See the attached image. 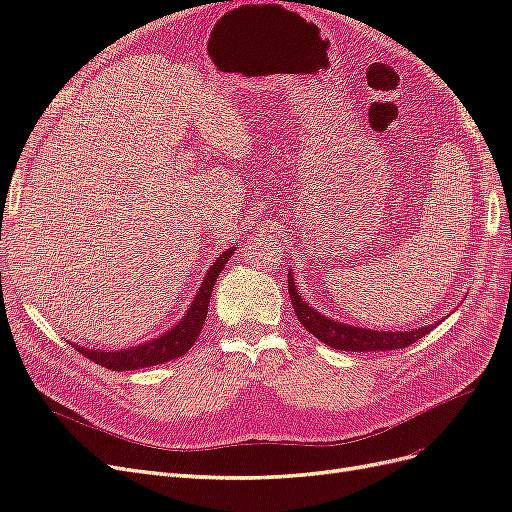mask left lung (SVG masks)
<instances>
[{
	"mask_svg": "<svg viewBox=\"0 0 512 512\" xmlns=\"http://www.w3.org/2000/svg\"><path fill=\"white\" fill-rule=\"evenodd\" d=\"M288 294L297 314L299 322L312 333L322 344H327L335 350H348V352H386L397 348H408L416 339L425 337L431 329H436V324L423 329L401 331V333H386V331H374V329H356L350 324H339L327 316L318 314L316 309L309 307L303 299L301 292L294 288V277L288 273Z\"/></svg>",
	"mask_w": 512,
	"mask_h": 512,
	"instance_id": "8db88e82",
	"label": "left lung"
}]
</instances>
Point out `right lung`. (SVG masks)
Wrapping results in <instances>:
<instances>
[{"mask_svg":"<svg viewBox=\"0 0 512 512\" xmlns=\"http://www.w3.org/2000/svg\"><path fill=\"white\" fill-rule=\"evenodd\" d=\"M232 252H235V247H230V250L220 254V258L213 262L211 269L205 275L203 284H200V288H198V294L192 301V307L188 309V314H185L183 320L179 324H175V327L170 329L166 335L153 339V342H149V344L136 346L130 350H121V352H98V350H85L76 344H72V346L81 354H85L89 361H94V363H98L106 369H113V371H132V369H143V367L179 359V356H183L194 346L196 337L200 335V329H203L215 280H218V275L226 267V262L232 256Z\"/></svg>","mask_w":512,"mask_h":512,"instance_id":"1","label":"right lung"}]
</instances>
